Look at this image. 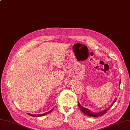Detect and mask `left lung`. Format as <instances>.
<instances>
[{
    "instance_id": "1",
    "label": "left lung",
    "mask_w": 130,
    "mask_h": 130,
    "mask_svg": "<svg viewBox=\"0 0 130 130\" xmlns=\"http://www.w3.org/2000/svg\"><path fill=\"white\" fill-rule=\"evenodd\" d=\"M121 84V80L120 81V84ZM117 99H115V100L113 101V102H112V104H111V106H112V105L114 104L115 102H116ZM78 106H79V108H80V110L82 111V112L85 113V115H86L89 116H92V117H98V116H102L103 115H104L105 113H106L107 112V111H108V109H106V110H104L102 111H101V112H100L99 113H95V112H91V111L87 109V108H85L83 107L81 105L79 104V102H78ZM111 106H110L109 108H108V109H110V108L111 107Z\"/></svg>"
}]
</instances>
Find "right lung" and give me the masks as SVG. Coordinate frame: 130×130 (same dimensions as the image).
<instances>
[{
    "label": "right lung",
    "mask_w": 130,
    "mask_h": 130,
    "mask_svg": "<svg viewBox=\"0 0 130 130\" xmlns=\"http://www.w3.org/2000/svg\"><path fill=\"white\" fill-rule=\"evenodd\" d=\"M53 109L49 111V112H47L45 113H44V114H39V115H32V114H31V113H28V115H30V116H34V117H38V116L40 117V116H44V115H46V114H47V113H50V112H51V111H53Z\"/></svg>",
    "instance_id": "1"
}]
</instances>
